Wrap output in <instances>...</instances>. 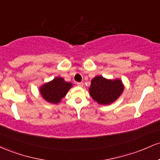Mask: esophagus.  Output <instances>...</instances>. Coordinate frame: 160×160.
I'll return each mask as SVG.
<instances>
[{
    "label": "esophagus",
    "instance_id": "1",
    "mask_svg": "<svg viewBox=\"0 0 160 160\" xmlns=\"http://www.w3.org/2000/svg\"><path fill=\"white\" fill-rule=\"evenodd\" d=\"M78 86H80V87H82V86H83V82H78Z\"/></svg>",
    "mask_w": 160,
    "mask_h": 160
}]
</instances>
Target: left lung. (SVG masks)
Instances as JSON below:
<instances>
[{"label":"left lung","mask_w":160,"mask_h":160,"mask_svg":"<svg viewBox=\"0 0 160 160\" xmlns=\"http://www.w3.org/2000/svg\"><path fill=\"white\" fill-rule=\"evenodd\" d=\"M123 89L124 86L120 79L108 80L102 76H96L92 80L89 91L95 102L107 105L115 102Z\"/></svg>","instance_id":"8db88e82"}]
</instances>
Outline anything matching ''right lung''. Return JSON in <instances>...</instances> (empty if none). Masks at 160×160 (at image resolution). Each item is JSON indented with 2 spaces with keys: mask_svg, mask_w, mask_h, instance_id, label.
Masks as SVG:
<instances>
[{
  "mask_svg": "<svg viewBox=\"0 0 160 160\" xmlns=\"http://www.w3.org/2000/svg\"><path fill=\"white\" fill-rule=\"evenodd\" d=\"M72 87V83L65 81L62 78H55L40 86V92L47 102L52 104H58L62 98L65 96L67 92Z\"/></svg>",
  "mask_w": 160,
  "mask_h": 160,
  "instance_id": "right-lung-1",
  "label": "right lung"
}]
</instances>
